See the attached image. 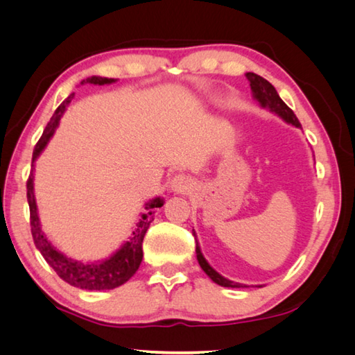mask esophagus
<instances>
[{"label":"esophagus","instance_id":"1","mask_svg":"<svg viewBox=\"0 0 355 355\" xmlns=\"http://www.w3.org/2000/svg\"><path fill=\"white\" fill-rule=\"evenodd\" d=\"M171 187L172 191L177 193H187L193 187V182L189 177L184 175V173H178V175L172 178Z\"/></svg>","mask_w":355,"mask_h":355}]
</instances>
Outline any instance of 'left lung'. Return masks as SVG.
Segmentation results:
<instances>
[{"mask_svg":"<svg viewBox=\"0 0 355 355\" xmlns=\"http://www.w3.org/2000/svg\"><path fill=\"white\" fill-rule=\"evenodd\" d=\"M246 78L249 80V85H251V90H252L254 98L260 103L261 107L269 109L270 112H274V114H277L279 116H282L284 121L294 124L295 128H302L300 126V121H298V118L295 116V114L286 106V103H284L280 98L279 94H277L275 87L270 85L268 80H265V78H263V76L257 75L254 72H248L246 73ZM193 235H196V232H193ZM196 252H197V260L200 263L201 269H203L205 272L209 275V279L214 283H217V284H220V286H225V288H241L240 283H234L231 280L225 279L223 275H220L217 270H215L214 268H211V265L206 261L203 254H201V251H200L198 241H197V246H196Z\"/></svg>","mask_w":355,"mask_h":355,"instance_id":"obj_1","label":"left lung"}]
</instances>
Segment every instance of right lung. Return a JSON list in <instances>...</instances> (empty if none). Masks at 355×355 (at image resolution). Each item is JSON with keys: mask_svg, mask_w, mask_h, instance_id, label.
I'll use <instances>...</instances> for the list:
<instances>
[{"mask_svg": "<svg viewBox=\"0 0 355 355\" xmlns=\"http://www.w3.org/2000/svg\"><path fill=\"white\" fill-rule=\"evenodd\" d=\"M114 78H103V76H90L81 81L83 83H90V85H110L114 83ZM73 94L69 95L67 98L62 101L58 109L55 110L52 115L51 121L47 123V126L43 132V135L38 140L37 146L33 149L32 162L37 159V157L41 154V150L46 148V144L51 140L55 129H57L61 115L64 114L67 104L72 101ZM27 201H29V209H31V231L33 243L37 246L41 255L44 257V260L49 263L55 272L58 274L60 279L64 280L66 283L72 284L75 288L80 289H89V291H106V289H114L121 286V284L126 283L132 275L137 272V269L140 268V263L143 260V239L148 231L149 225L154 220L155 207H162L164 201L157 197L150 200L149 203H146V212L141 215L140 221H138L134 232H132V237L124 243V245L118 249V251L110 255L107 260L96 261V263H83L76 261L72 259H67L64 254H61L52 246V243L46 239L44 232L41 231L40 225V217L37 212V201H35V193H33V169L27 180Z\"/></svg>", "mask_w": 355, "mask_h": 355, "instance_id": "1", "label": "right lung"}]
</instances>
